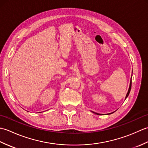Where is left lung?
<instances>
[{"mask_svg":"<svg viewBox=\"0 0 148 148\" xmlns=\"http://www.w3.org/2000/svg\"><path fill=\"white\" fill-rule=\"evenodd\" d=\"M131 86H132V77H131V79H130V86H129V88H128V92H127V95H126V97H125V99H126L127 97H128V95H129V93H130V90H131ZM93 112V111H92ZM93 113H95V114H98V115H100V114H99V113H97V112H93ZM113 112H111V113H109V114H112V113H113Z\"/></svg>","mask_w":148,"mask_h":148,"instance_id":"left-lung-1","label":"left lung"}]
</instances>
